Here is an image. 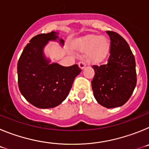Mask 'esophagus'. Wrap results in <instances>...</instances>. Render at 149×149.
<instances>
[{"instance_id":"1","label":"esophagus","mask_w":149,"mask_h":149,"mask_svg":"<svg viewBox=\"0 0 149 149\" xmlns=\"http://www.w3.org/2000/svg\"><path fill=\"white\" fill-rule=\"evenodd\" d=\"M79 65V67L81 68V69H83V68H84V67L86 66V63H85V62L84 61V60H81V61L79 62L78 63Z\"/></svg>"}]
</instances>
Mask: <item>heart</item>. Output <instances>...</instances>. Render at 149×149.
<instances>
[{"mask_svg": "<svg viewBox=\"0 0 149 149\" xmlns=\"http://www.w3.org/2000/svg\"><path fill=\"white\" fill-rule=\"evenodd\" d=\"M79 48L81 51H88L87 58L89 62L98 63L107 56L110 50V44L105 38L91 35L81 40Z\"/></svg>", "mask_w": 149, "mask_h": 149, "instance_id": "b5f03b06", "label": "heart"}]
</instances>
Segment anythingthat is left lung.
Masks as SVG:
<instances>
[{
    "label": "left lung",
    "instance_id": "1",
    "mask_svg": "<svg viewBox=\"0 0 149 149\" xmlns=\"http://www.w3.org/2000/svg\"><path fill=\"white\" fill-rule=\"evenodd\" d=\"M110 39L107 63L93 65L92 81L94 97L107 108L122 106L131 98L136 84V62L128 44L114 31H107Z\"/></svg>",
    "mask_w": 149,
    "mask_h": 149
}]
</instances>
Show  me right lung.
<instances>
[{
  "label": "right lung",
  "instance_id": "add662e5",
  "mask_svg": "<svg viewBox=\"0 0 149 149\" xmlns=\"http://www.w3.org/2000/svg\"><path fill=\"white\" fill-rule=\"evenodd\" d=\"M57 38L54 31L35 36L24 48L18 62L19 90L27 101L38 108H51L61 104L81 72L77 64L65 67L57 63L49 64L45 59L44 46ZM60 41L63 44V39Z\"/></svg>",
  "mask_w": 149,
  "mask_h": 149
}]
</instances>
